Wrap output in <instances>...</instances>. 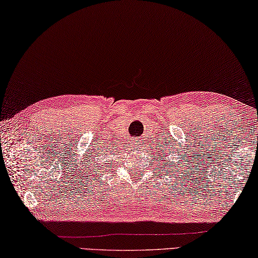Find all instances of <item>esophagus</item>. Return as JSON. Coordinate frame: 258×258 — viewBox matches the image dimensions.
<instances>
[{"label": "esophagus", "mask_w": 258, "mask_h": 258, "mask_svg": "<svg viewBox=\"0 0 258 258\" xmlns=\"http://www.w3.org/2000/svg\"><path fill=\"white\" fill-rule=\"evenodd\" d=\"M134 146H138L139 144H141V142H139V141H135V143H134Z\"/></svg>", "instance_id": "obj_1"}]
</instances>
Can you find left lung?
Segmentation results:
<instances>
[{"mask_svg":"<svg viewBox=\"0 0 258 258\" xmlns=\"http://www.w3.org/2000/svg\"><path fill=\"white\" fill-rule=\"evenodd\" d=\"M166 164H167V162H166ZM171 169H172V167H171Z\"/></svg>","mask_w":258,"mask_h":258,"instance_id":"obj_1","label":"left lung"}]
</instances>
